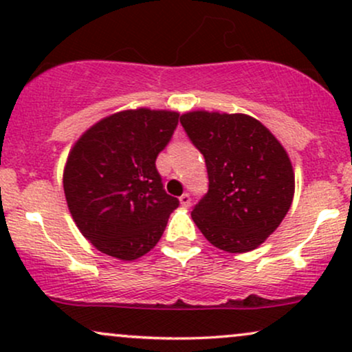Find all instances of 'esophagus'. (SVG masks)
<instances>
[{
    "instance_id": "obj_1",
    "label": "esophagus",
    "mask_w": 352,
    "mask_h": 352,
    "mask_svg": "<svg viewBox=\"0 0 352 352\" xmlns=\"http://www.w3.org/2000/svg\"><path fill=\"white\" fill-rule=\"evenodd\" d=\"M179 202H181V206L189 207L190 206V196H189V194H183V196L179 197Z\"/></svg>"
}]
</instances>
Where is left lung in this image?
Segmentation results:
<instances>
[{"label": "left lung", "instance_id": "obj_1", "mask_svg": "<svg viewBox=\"0 0 352 352\" xmlns=\"http://www.w3.org/2000/svg\"><path fill=\"white\" fill-rule=\"evenodd\" d=\"M181 125L209 175V190L194 206L192 220L217 248H258L292 204L294 171L285 150L245 114L194 111L181 116Z\"/></svg>", "mask_w": 352, "mask_h": 352}]
</instances>
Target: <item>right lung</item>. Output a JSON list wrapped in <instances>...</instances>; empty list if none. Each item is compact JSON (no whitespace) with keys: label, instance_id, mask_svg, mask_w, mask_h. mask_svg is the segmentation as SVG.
Instances as JSON below:
<instances>
[{"label":"right lung","instance_id":"right-lung-1","mask_svg":"<svg viewBox=\"0 0 352 352\" xmlns=\"http://www.w3.org/2000/svg\"><path fill=\"white\" fill-rule=\"evenodd\" d=\"M177 122V112H117L86 130L68 155V209L102 253L132 261L162 238L179 201L166 194L155 162Z\"/></svg>","mask_w":352,"mask_h":352}]
</instances>
